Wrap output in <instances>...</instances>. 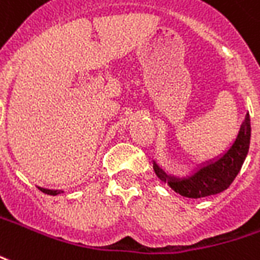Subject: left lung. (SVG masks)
I'll return each mask as SVG.
<instances>
[{"label":"left lung","instance_id":"obj_1","mask_svg":"<svg viewBox=\"0 0 260 260\" xmlns=\"http://www.w3.org/2000/svg\"><path fill=\"white\" fill-rule=\"evenodd\" d=\"M249 140L251 120L247 113L234 143L219 158L205 162L193 175L182 179L167 175L154 161L155 175L161 182L167 183L171 189L187 199H201L222 193L223 190L228 189L233 183V180L236 179L243 167L249 149Z\"/></svg>","mask_w":260,"mask_h":260}]
</instances>
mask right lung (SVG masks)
I'll return each mask as SVG.
<instances>
[{"label": "right lung", "instance_id": "right-lung-1", "mask_svg": "<svg viewBox=\"0 0 260 260\" xmlns=\"http://www.w3.org/2000/svg\"><path fill=\"white\" fill-rule=\"evenodd\" d=\"M44 193H47V194H51V196H57V194H60L61 191L60 190H48V189H41Z\"/></svg>", "mask_w": 260, "mask_h": 260}]
</instances>
